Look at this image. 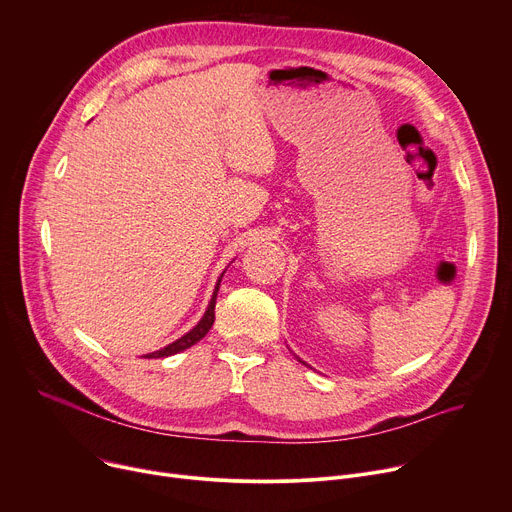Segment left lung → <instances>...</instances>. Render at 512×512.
I'll return each mask as SVG.
<instances>
[{"instance_id": "obj_1", "label": "left lung", "mask_w": 512, "mask_h": 512, "mask_svg": "<svg viewBox=\"0 0 512 512\" xmlns=\"http://www.w3.org/2000/svg\"><path fill=\"white\" fill-rule=\"evenodd\" d=\"M299 362H302V359H299ZM302 364H304V362H302Z\"/></svg>"}]
</instances>
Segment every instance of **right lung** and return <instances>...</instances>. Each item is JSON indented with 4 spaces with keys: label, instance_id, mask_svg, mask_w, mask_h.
<instances>
[{
    "label": "right lung",
    "instance_id": "right-lung-1",
    "mask_svg": "<svg viewBox=\"0 0 512 512\" xmlns=\"http://www.w3.org/2000/svg\"><path fill=\"white\" fill-rule=\"evenodd\" d=\"M221 279H223V275H221L219 281H217L215 293H213V297H210V304H208V308H206L202 320L190 330V333H186L184 337H179L177 341H173L171 345H167V347H163V349H159V351H155V353H148V355H144V357H169V355H175V353H179V351H184V349L196 345V343L208 333L210 326H213V322H215V304H217V293H219Z\"/></svg>",
    "mask_w": 512,
    "mask_h": 512
}]
</instances>
